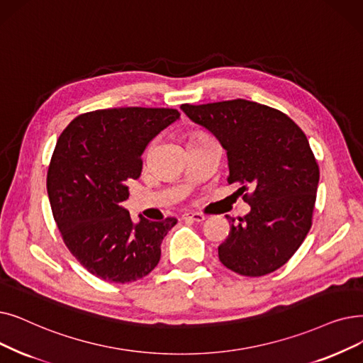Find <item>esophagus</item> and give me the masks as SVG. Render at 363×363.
<instances>
[{
    "mask_svg": "<svg viewBox=\"0 0 363 363\" xmlns=\"http://www.w3.org/2000/svg\"><path fill=\"white\" fill-rule=\"evenodd\" d=\"M182 219H185V220H194V223H201V220H204L206 218H204V215H201V213L188 212V213L182 215Z\"/></svg>",
    "mask_w": 363,
    "mask_h": 363,
    "instance_id": "34e87169",
    "label": "esophagus"
}]
</instances>
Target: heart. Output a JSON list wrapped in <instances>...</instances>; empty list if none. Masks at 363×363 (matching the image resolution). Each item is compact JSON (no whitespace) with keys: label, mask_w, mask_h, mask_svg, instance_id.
I'll use <instances>...</instances> for the list:
<instances>
[{"label":"heart","mask_w":363,"mask_h":363,"mask_svg":"<svg viewBox=\"0 0 363 363\" xmlns=\"http://www.w3.org/2000/svg\"><path fill=\"white\" fill-rule=\"evenodd\" d=\"M201 138H203V136H201Z\"/></svg>","instance_id":"obj_1"}]
</instances>
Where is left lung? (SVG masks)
<instances>
[{"instance_id": "1", "label": "left lung", "mask_w": 363, "mask_h": 363, "mask_svg": "<svg viewBox=\"0 0 363 363\" xmlns=\"http://www.w3.org/2000/svg\"><path fill=\"white\" fill-rule=\"evenodd\" d=\"M181 109L227 151L228 184H239L250 206L239 224L227 216L231 225L218 247L219 261L249 277L276 272L311 227L319 166L307 136L288 116L246 99Z\"/></svg>"}]
</instances>
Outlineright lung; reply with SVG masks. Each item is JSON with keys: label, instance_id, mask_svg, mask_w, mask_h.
<instances>
[{"label": "right lung", "instance_id": "obj_1", "mask_svg": "<svg viewBox=\"0 0 363 363\" xmlns=\"http://www.w3.org/2000/svg\"><path fill=\"white\" fill-rule=\"evenodd\" d=\"M179 116L170 108L96 109L74 118L57 139L47 172L52 212L71 254L105 281L143 279L160 261L177 219L139 215L133 223L123 201L128 182L140 177L147 145Z\"/></svg>", "mask_w": 363, "mask_h": 363}]
</instances>
